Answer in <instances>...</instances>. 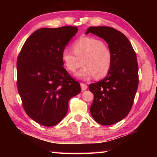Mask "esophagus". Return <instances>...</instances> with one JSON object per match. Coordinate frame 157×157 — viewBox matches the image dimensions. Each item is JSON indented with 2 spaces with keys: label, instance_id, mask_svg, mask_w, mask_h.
Returning a JSON list of instances; mask_svg holds the SVG:
<instances>
[{
  "label": "esophagus",
  "instance_id": "1",
  "mask_svg": "<svg viewBox=\"0 0 157 157\" xmlns=\"http://www.w3.org/2000/svg\"><path fill=\"white\" fill-rule=\"evenodd\" d=\"M80 86H81V89H82V91H85V90L87 89V86L85 84H84V83H81L80 84Z\"/></svg>",
  "mask_w": 157,
  "mask_h": 157
}]
</instances>
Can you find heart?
<instances>
[{
  "mask_svg": "<svg viewBox=\"0 0 157 157\" xmlns=\"http://www.w3.org/2000/svg\"><path fill=\"white\" fill-rule=\"evenodd\" d=\"M73 50H63L62 59L66 68L72 73L82 63L84 65L76 74L79 78L88 79L95 75V78L100 79L109 72L112 62L111 52L100 39L92 36L81 37L73 43Z\"/></svg>",
  "mask_w": 157,
  "mask_h": 157,
  "instance_id": "heart-1",
  "label": "heart"
}]
</instances>
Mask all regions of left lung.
Instances as JSON below:
<instances>
[{"mask_svg": "<svg viewBox=\"0 0 157 157\" xmlns=\"http://www.w3.org/2000/svg\"><path fill=\"white\" fill-rule=\"evenodd\" d=\"M92 33L107 42L112 62L107 77L89 84L94 94L90 107L94 120L102 125H111L128 115L139 85L136 55L124 34L107 26L90 27L86 34Z\"/></svg>", "mask_w": 157, "mask_h": 157, "instance_id": "1", "label": "left lung"}]
</instances>
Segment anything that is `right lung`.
Wrapping results in <instances>:
<instances>
[{"instance_id": "right-lung-1", "label": "right lung", "mask_w": 157, "mask_h": 157, "mask_svg": "<svg viewBox=\"0 0 157 157\" xmlns=\"http://www.w3.org/2000/svg\"><path fill=\"white\" fill-rule=\"evenodd\" d=\"M73 26L41 28L28 37L17 59V88L26 113L46 127L64 118L68 101L81 91L63 67L62 53L78 33Z\"/></svg>"}]
</instances>
